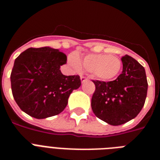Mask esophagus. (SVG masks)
Wrapping results in <instances>:
<instances>
[{
    "label": "esophagus",
    "instance_id": "obj_1",
    "mask_svg": "<svg viewBox=\"0 0 160 160\" xmlns=\"http://www.w3.org/2000/svg\"><path fill=\"white\" fill-rule=\"evenodd\" d=\"M80 79H81V81H82V82H87V80H88V78H87V77H85V76H81V77H80Z\"/></svg>",
    "mask_w": 160,
    "mask_h": 160
}]
</instances>
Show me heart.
Returning a JSON list of instances; mask_svg holds the SVG:
<instances>
[{
  "instance_id": "obj_1",
  "label": "heart",
  "mask_w": 160,
  "mask_h": 160,
  "mask_svg": "<svg viewBox=\"0 0 160 160\" xmlns=\"http://www.w3.org/2000/svg\"><path fill=\"white\" fill-rule=\"evenodd\" d=\"M68 62L73 70L80 72L82 65L93 75L102 81H111L114 79L122 69V62L117 56L102 53H90L79 59L77 55L72 53L68 58Z\"/></svg>"
}]
</instances>
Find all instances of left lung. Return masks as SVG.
<instances>
[{
  "label": "left lung",
  "mask_w": 160,
  "mask_h": 160,
  "mask_svg": "<svg viewBox=\"0 0 160 160\" xmlns=\"http://www.w3.org/2000/svg\"><path fill=\"white\" fill-rule=\"evenodd\" d=\"M122 72L115 80H94L91 108L96 117L112 126L133 119L144 106L148 93L145 69L129 55L122 58Z\"/></svg>",
  "instance_id": "1"
}]
</instances>
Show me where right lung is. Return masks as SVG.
<instances>
[{"mask_svg": "<svg viewBox=\"0 0 160 160\" xmlns=\"http://www.w3.org/2000/svg\"><path fill=\"white\" fill-rule=\"evenodd\" d=\"M66 55L50 47L29 48L15 59L11 72L14 100L35 118L54 116L64 111L73 90L81 86L78 75H63Z\"/></svg>", "mask_w": 160, "mask_h": 160, "instance_id": "right-lung-1", "label": "right lung"}]
</instances>
